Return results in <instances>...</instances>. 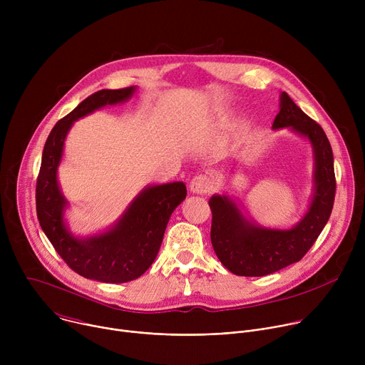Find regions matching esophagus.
<instances>
[{
    "mask_svg": "<svg viewBox=\"0 0 365 365\" xmlns=\"http://www.w3.org/2000/svg\"><path fill=\"white\" fill-rule=\"evenodd\" d=\"M190 190L193 193H199V195H206V193H211L215 187V182L211 176L207 175H197L190 180L189 185Z\"/></svg>",
    "mask_w": 365,
    "mask_h": 365,
    "instance_id": "esophagus-1",
    "label": "esophagus"
}]
</instances>
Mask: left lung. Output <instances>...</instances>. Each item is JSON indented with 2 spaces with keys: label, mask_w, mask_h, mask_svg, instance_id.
Here are the masks:
<instances>
[{
  "label": "left lung",
  "mask_w": 365,
  "mask_h": 365,
  "mask_svg": "<svg viewBox=\"0 0 365 365\" xmlns=\"http://www.w3.org/2000/svg\"><path fill=\"white\" fill-rule=\"evenodd\" d=\"M284 127L306 137L314 147V197L304 217L290 230H270L251 224L225 195H214L210 199L212 247L220 262L237 276H267L299 262L315 244L332 212L336 180L329 140L322 127L282 92L280 111L273 130Z\"/></svg>",
  "instance_id": "obj_1"
}]
</instances>
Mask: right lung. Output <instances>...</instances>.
Here are the masks:
<instances>
[{
    "mask_svg": "<svg viewBox=\"0 0 365 365\" xmlns=\"http://www.w3.org/2000/svg\"><path fill=\"white\" fill-rule=\"evenodd\" d=\"M135 86L101 89L59 120L50 131L41 155L36 185V210L40 227L65 263L78 274L103 282L125 283L138 279L154 262L172 212L186 197L183 182L145 187L107 232L78 238L68 230L63 212L68 200L58 183V166L72 124L106 106L133 96Z\"/></svg>",
    "mask_w": 365,
    "mask_h": 365,
    "instance_id": "add662e5",
    "label": "right lung"
}]
</instances>
